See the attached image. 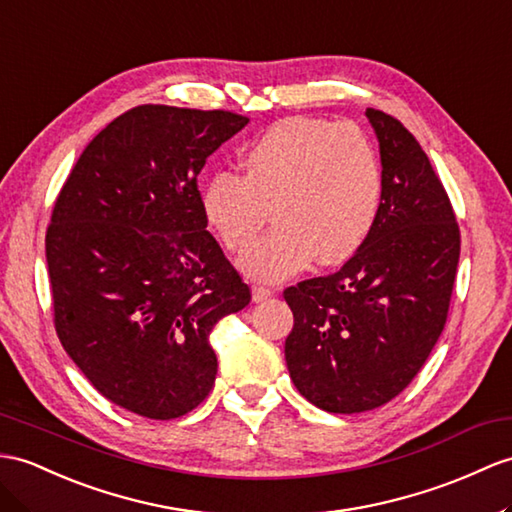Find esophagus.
<instances>
[{
  "label": "esophagus",
  "mask_w": 512,
  "mask_h": 512,
  "mask_svg": "<svg viewBox=\"0 0 512 512\" xmlns=\"http://www.w3.org/2000/svg\"><path fill=\"white\" fill-rule=\"evenodd\" d=\"M271 295H273V291H271V289H267V286H263V284H254V289H252L254 302H265V299H269Z\"/></svg>",
  "instance_id": "1"
}]
</instances>
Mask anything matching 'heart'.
<instances>
[{
  "instance_id": "obj_1",
  "label": "heart",
  "mask_w": 512,
  "mask_h": 512,
  "mask_svg": "<svg viewBox=\"0 0 512 512\" xmlns=\"http://www.w3.org/2000/svg\"><path fill=\"white\" fill-rule=\"evenodd\" d=\"M243 176L217 171L202 210L232 252L253 242L274 210L279 226L239 260L249 278L282 280L317 258L336 265L376 226L384 171L378 147L356 126L289 117L271 123L241 154Z\"/></svg>"
}]
</instances>
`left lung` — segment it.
<instances>
[{
  "instance_id": "left-lung-1",
  "label": "left lung",
  "mask_w": 512,
  "mask_h": 512,
  "mask_svg": "<svg viewBox=\"0 0 512 512\" xmlns=\"http://www.w3.org/2000/svg\"><path fill=\"white\" fill-rule=\"evenodd\" d=\"M384 195L369 239L326 278L284 291L291 380L326 413H365L400 395L443 332L460 232L441 180L400 121L367 108Z\"/></svg>"
}]
</instances>
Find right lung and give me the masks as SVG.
<instances>
[{
	"instance_id": "obj_1",
	"label": "right lung",
	"mask_w": 512,
	"mask_h": 512,
	"mask_svg": "<svg viewBox=\"0 0 512 512\" xmlns=\"http://www.w3.org/2000/svg\"><path fill=\"white\" fill-rule=\"evenodd\" d=\"M249 123L226 110L136 106L86 145L45 236L58 339L106 400L176 419L217 376L210 332L249 286L197 191L208 156Z\"/></svg>"
}]
</instances>
